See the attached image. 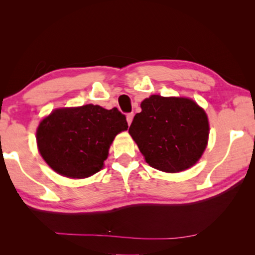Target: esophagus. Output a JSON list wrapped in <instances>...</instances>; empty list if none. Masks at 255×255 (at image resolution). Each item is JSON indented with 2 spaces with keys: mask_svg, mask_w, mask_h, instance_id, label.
I'll list each match as a JSON object with an SVG mask.
<instances>
[{
  "mask_svg": "<svg viewBox=\"0 0 255 255\" xmlns=\"http://www.w3.org/2000/svg\"><path fill=\"white\" fill-rule=\"evenodd\" d=\"M132 119H133V114H132V112H130V114L127 115V123H128V125L131 124Z\"/></svg>",
  "mask_w": 255,
  "mask_h": 255,
  "instance_id": "esophagus-1",
  "label": "esophagus"
}]
</instances>
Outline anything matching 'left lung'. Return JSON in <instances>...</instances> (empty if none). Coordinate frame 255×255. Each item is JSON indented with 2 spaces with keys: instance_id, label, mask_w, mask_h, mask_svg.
Returning a JSON list of instances; mask_svg holds the SVG:
<instances>
[{
  "instance_id": "obj_1",
  "label": "left lung",
  "mask_w": 255,
  "mask_h": 255,
  "mask_svg": "<svg viewBox=\"0 0 255 255\" xmlns=\"http://www.w3.org/2000/svg\"><path fill=\"white\" fill-rule=\"evenodd\" d=\"M129 133L154 169L175 173L189 169L207 146L209 124L204 109L187 98L150 96L141 102Z\"/></svg>"
}]
</instances>
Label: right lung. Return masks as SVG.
Listing matches in <instances>:
<instances>
[{
  "mask_svg": "<svg viewBox=\"0 0 255 255\" xmlns=\"http://www.w3.org/2000/svg\"><path fill=\"white\" fill-rule=\"evenodd\" d=\"M126 116L86 105L51 112L40 123L37 144L42 158L57 173L82 179L100 171L117 133L126 130Z\"/></svg>",
  "mask_w": 255,
  "mask_h": 255,
  "instance_id": "right-lung-1",
  "label": "right lung"
}]
</instances>
